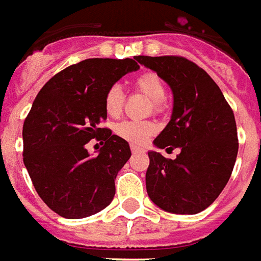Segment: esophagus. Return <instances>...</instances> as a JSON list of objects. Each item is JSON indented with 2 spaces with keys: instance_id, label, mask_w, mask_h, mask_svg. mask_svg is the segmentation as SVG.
<instances>
[{
  "instance_id": "1",
  "label": "esophagus",
  "mask_w": 261,
  "mask_h": 261,
  "mask_svg": "<svg viewBox=\"0 0 261 261\" xmlns=\"http://www.w3.org/2000/svg\"><path fill=\"white\" fill-rule=\"evenodd\" d=\"M130 150H132V153H143L144 151V149L139 147L136 144H130Z\"/></svg>"
}]
</instances>
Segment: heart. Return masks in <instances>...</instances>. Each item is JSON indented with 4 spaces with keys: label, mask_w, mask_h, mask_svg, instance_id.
Returning <instances> with one entry per match:
<instances>
[{
    "label": "heart",
    "mask_w": 261,
    "mask_h": 261,
    "mask_svg": "<svg viewBox=\"0 0 261 261\" xmlns=\"http://www.w3.org/2000/svg\"><path fill=\"white\" fill-rule=\"evenodd\" d=\"M136 89L144 93L154 101V107L160 110L163 107V98L165 97V85L155 72H144L135 79ZM123 107V91L119 85H112L104 96V108L107 115L117 118ZM155 132V125L150 121H122L115 126V133L119 138L130 143H143L150 135Z\"/></svg>",
    "instance_id": "1"
}]
</instances>
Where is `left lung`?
Listing matches in <instances>:
<instances>
[{
	"mask_svg": "<svg viewBox=\"0 0 261 261\" xmlns=\"http://www.w3.org/2000/svg\"><path fill=\"white\" fill-rule=\"evenodd\" d=\"M136 61L157 75L174 94L168 125L154 139L159 149L179 147L175 160L149 151L146 189L154 204L174 214H197L220 196L238 155L233 111L206 70L184 57Z\"/></svg>",
	"mask_w": 261,
	"mask_h": 261,
	"instance_id": "1",
	"label": "left lung"
}]
</instances>
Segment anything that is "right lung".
<instances>
[{
    "label": "right lung",
    "mask_w": 261,
    "mask_h": 261,
    "mask_svg": "<svg viewBox=\"0 0 261 261\" xmlns=\"http://www.w3.org/2000/svg\"><path fill=\"white\" fill-rule=\"evenodd\" d=\"M130 58H90L58 72L34 98L23 123V163L41 200L69 220L110 204L115 178L130 157L129 143L100 123L104 96L123 75L138 70ZM105 142L91 158L84 146Z\"/></svg>",
    "instance_id": "obj_1"
}]
</instances>
